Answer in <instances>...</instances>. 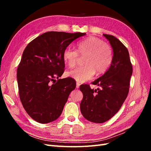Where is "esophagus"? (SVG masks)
<instances>
[{
    "label": "esophagus",
    "instance_id": "34e87169",
    "mask_svg": "<svg viewBox=\"0 0 151 151\" xmlns=\"http://www.w3.org/2000/svg\"><path fill=\"white\" fill-rule=\"evenodd\" d=\"M80 83H76V88H79V86H80Z\"/></svg>",
    "mask_w": 151,
    "mask_h": 151
}]
</instances>
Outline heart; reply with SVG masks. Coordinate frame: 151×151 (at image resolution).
I'll return each instance as SVG.
<instances>
[{
  "mask_svg": "<svg viewBox=\"0 0 151 151\" xmlns=\"http://www.w3.org/2000/svg\"><path fill=\"white\" fill-rule=\"evenodd\" d=\"M78 51L70 47L66 48L63 53L65 64L72 68L76 66L81 57H85L83 67H77L67 73V76L79 83H84L92 79L96 71L103 74L110 67L112 59V48L108 43L95 36H90L77 44Z\"/></svg>",
  "mask_w": 151,
  "mask_h": 151,
  "instance_id": "heart-1",
  "label": "heart"
}]
</instances>
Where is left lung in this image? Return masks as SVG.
Returning <instances> with one entry per match:
<instances>
[{"label":"left lung","instance_id":"left-lung-1","mask_svg":"<svg viewBox=\"0 0 151 151\" xmlns=\"http://www.w3.org/2000/svg\"><path fill=\"white\" fill-rule=\"evenodd\" d=\"M103 36L110 43L113 56L108 70L93 82L101 89H92L88 84L80 86L83 94L80 108L82 115L91 122L101 123L119 111L129 94L132 65L127 48L112 35Z\"/></svg>","mask_w":151,"mask_h":151}]
</instances>
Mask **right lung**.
Returning a JSON list of instances; mask_svg holds the SVG:
<instances>
[{"instance_id":"1","label":"right lung","mask_w":151,"mask_h":151,"mask_svg":"<svg viewBox=\"0 0 151 151\" xmlns=\"http://www.w3.org/2000/svg\"><path fill=\"white\" fill-rule=\"evenodd\" d=\"M85 35L48 31L32 40L24 49L17 79L21 103L34 120L47 123L60 116L76 86L71 77L58 79L64 72L63 53L73 41Z\"/></svg>"}]
</instances>
